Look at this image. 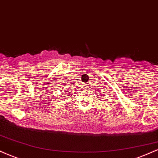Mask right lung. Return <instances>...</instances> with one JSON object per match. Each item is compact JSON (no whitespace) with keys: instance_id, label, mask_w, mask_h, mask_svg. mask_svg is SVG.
<instances>
[{"instance_id":"right-lung-1","label":"right lung","mask_w":158,"mask_h":158,"mask_svg":"<svg viewBox=\"0 0 158 158\" xmlns=\"http://www.w3.org/2000/svg\"><path fill=\"white\" fill-rule=\"evenodd\" d=\"M62 96H63L62 95H60V97H62Z\"/></svg>"}]
</instances>
